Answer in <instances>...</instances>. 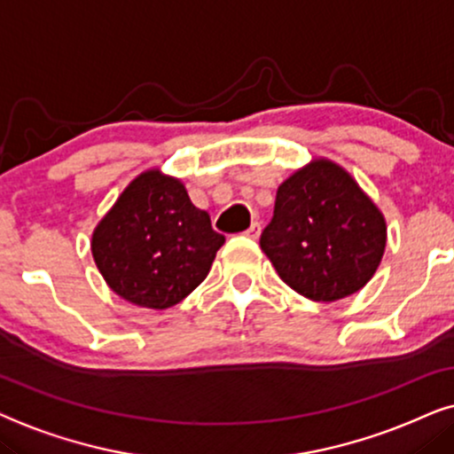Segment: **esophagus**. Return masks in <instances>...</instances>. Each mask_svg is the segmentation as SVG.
<instances>
[{
  "label": "esophagus",
  "mask_w": 454,
  "mask_h": 454,
  "mask_svg": "<svg viewBox=\"0 0 454 454\" xmlns=\"http://www.w3.org/2000/svg\"><path fill=\"white\" fill-rule=\"evenodd\" d=\"M259 232H262V223H259V222H253L251 226H249V231H247V237L257 239V237H259Z\"/></svg>",
  "instance_id": "esophagus-1"
}]
</instances>
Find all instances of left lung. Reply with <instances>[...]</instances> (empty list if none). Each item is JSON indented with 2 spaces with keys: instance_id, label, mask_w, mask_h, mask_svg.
<instances>
[{
  "instance_id": "obj_1",
  "label": "left lung",
  "mask_w": 454,
  "mask_h": 454,
  "mask_svg": "<svg viewBox=\"0 0 454 454\" xmlns=\"http://www.w3.org/2000/svg\"><path fill=\"white\" fill-rule=\"evenodd\" d=\"M259 245L290 288L330 303L376 274L386 222L340 166L316 160L280 184Z\"/></svg>"
}]
</instances>
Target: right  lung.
<instances>
[{
  "label": "right lung",
  "instance_id": "add662e5",
  "mask_svg": "<svg viewBox=\"0 0 454 454\" xmlns=\"http://www.w3.org/2000/svg\"><path fill=\"white\" fill-rule=\"evenodd\" d=\"M223 234L211 228L180 180L149 170L132 180L93 232L95 263L114 293L168 309L209 274Z\"/></svg>",
  "mask_w": 454,
  "mask_h": 454
}]
</instances>
